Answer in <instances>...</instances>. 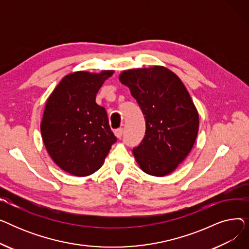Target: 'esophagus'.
Masks as SVG:
<instances>
[{"mask_svg": "<svg viewBox=\"0 0 249 249\" xmlns=\"http://www.w3.org/2000/svg\"><path fill=\"white\" fill-rule=\"evenodd\" d=\"M114 133H115V136H116L117 138H121L122 135H123V128H118V129H116L115 131H114Z\"/></svg>", "mask_w": 249, "mask_h": 249, "instance_id": "34e87169", "label": "esophagus"}]
</instances>
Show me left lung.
Wrapping results in <instances>:
<instances>
[{
    "label": "left lung",
    "instance_id": "8db88e82",
    "mask_svg": "<svg viewBox=\"0 0 249 249\" xmlns=\"http://www.w3.org/2000/svg\"><path fill=\"white\" fill-rule=\"evenodd\" d=\"M144 115L146 131L133 148L143 172L154 177L173 173L192 150L199 114L179 77L164 67L128 70L120 73Z\"/></svg>",
    "mask_w": 249,
    "mask_h": 249
}]
</instances>
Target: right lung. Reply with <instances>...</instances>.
I'll return each mask as SVG.
<instances>
[{"label":"right lung","instance_id":"right-lung-1","mask_svg":"<svg viewBox=\"0 0 249 249\" xmlns=\"http://www.w3.org/2000/svg\"><path fill=\"white\" fill-rule=\"evenodd\" d=\"M113 73H70L46 101L40 125L43 143L52 160L72 176L97 172L117 141L106 110L96 103L100 88Z\"/></svg>","mask_w":249,"mask_h":249}]
</instances>
